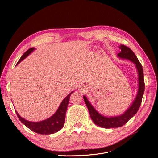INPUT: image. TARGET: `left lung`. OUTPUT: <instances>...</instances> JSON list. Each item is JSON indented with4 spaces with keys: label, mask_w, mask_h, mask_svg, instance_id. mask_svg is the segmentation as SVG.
Wrapping results in <instances>:
<instances>
[{
    "label": "left lung",
    "mask_w": 158,
    "mask_h": 158,
    "mask_svg": "<svg viewBox=\"0 0 158 158\" xmlns=\"http://www.w3.org/2000/svg\"><path fill=\"white\" fill-rule=\"evenodd\" d=\"M120 49H121V52L118 54V56L133 62L135 64L136 69L138 71L139 88L135 100L131 106L123 114L118 116V117H106L99 114L95 110L94 107L91 105V104L88 101L87 98L85 96H83L84 101L88 109L91 118L92 119L93 122L96 125L106 129L122 127L124 124H126L131 118H132V117L136 114L139 108L145 91L143 70L142 64H141L140 62L138 60L135 53L132 52L129 47L122 45L120 47Z\"/></svg>",
    "instance_id": "8db88e82"
}]
</instances>
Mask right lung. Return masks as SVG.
<instances>
[{"instance_id":"obj_1","label":"right lung","mask_w":158,"mask_h":158,"mask_svg":"<svg viewBox=\"0 0 158 158\" xmlns=\"http://www.w3.org/2000/svg\"><path fill=\"white\" fill-rule=\"evenodd\" d=\"M34 50V48H30L29 49H28L20 58L19 61L16 63V65H17L21 61L24 60L25 58H26L29 54H30V53L32 52ZM72 94V92L69 94L68 96H66L64 98V100L61 103L59 108L57 109V111L53 116L44 121H41L38 122H29L22 118L18 114V113L15 111L16 113L17 114L18 118L22 123H23L24 125L27 127L29 129L36 132V133L40 135H51L55 133V132L59 131L64 126L66 109H67L68 104L70 100V97Z\"/></svg>"}]
</instances>
